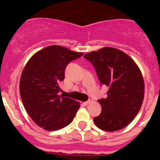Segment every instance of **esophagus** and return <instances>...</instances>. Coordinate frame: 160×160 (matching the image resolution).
Returning a JSON list of instances; mask_svg holds the SVG:
<instances>
[{
    "label": "esophagus",
    "instance_id": "obj_1",
    "mask_svg": "<svg viewBox=\"0 0 160 160\" xmlns=\"http://www.w3.org/2000/svg\"><path fill=\"white\" fill-rule=\"evenodd\" d=\"M92 101H93V100L91 99V98H90V99H89L88 101L85 102H84V104H85V105H86V106H87V105H89V104H90V102H92Z\"/></svg>",
    "mask_w": 160,
    "mask_h": 160
}]
</instances>
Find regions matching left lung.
<instances>
[{
    "label": "left lung",
    "mask_w": 160,
    "mask_h": 160,
    "mask_svg": "<svg viewBox=\"0 0 160 160\" xmlns=\"http://www.w3.org/2000/svg\"><path fill=\"white\" fill-rule=\"evenodd\" d=\"M94 66L101 84L109 87L107 98L98 100L102 112L94 118L98 128L121 130L135 118L144 98V81L139 68L119 49L104 47L83 56Z\"/></svg>",
    "instance_id": "1"
}]
</instances>
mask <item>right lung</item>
Returning <instances> with one entry per match:
<instances>
[{
    "mask_svg": "<svg viewBox=\"0 0 160 160\" xmlns=\"http://www.w3.org/2000/svg\"><path fill=\"white\" fill-rule=\"evenodd\" d=\"M83 53L61 46H49L37 52L26 63L20 80V95L32 121L47 131L70 123L80 107L78 102L58 95L59 84L70 61Z\"/></svg>",
    "mask_w": 160,
    "mask_h": 160,
    "instance_id": "1",
    "label": "right lung"
}]
</instances>
